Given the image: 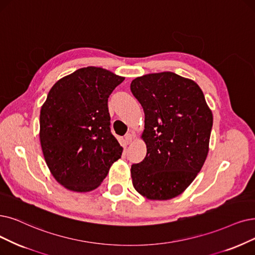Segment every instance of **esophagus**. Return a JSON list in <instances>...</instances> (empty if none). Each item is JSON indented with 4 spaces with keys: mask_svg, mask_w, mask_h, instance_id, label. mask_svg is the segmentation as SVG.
<instances>
[{
    "mask_svg": "<svg viewBox=\"0 0 255 255\" xmlns=\"http://www.w3.org/2000/svg\"><path fill=\"white\" fill-rule=\"evenodd\" d=\"M125 139H126V142L128 144H129L131 141H133V139H134V137H133V135H131L130 133H128V134H127L126 136H125Z\"/></svg>",
    "mask_w": 255,
    "mask_h": 255,
    "instance_id": "esophagus-1",
    "label": "esophagus"
}]
</instances>
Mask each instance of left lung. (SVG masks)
Masks as SVG:
<instances>
[{
    "label": "left lung",
    "mask_w": 255,
    "mask_h": 255,
    "mask_svg": "<svg viewBox=\"0 0 255 255\" xmlns=\"http://www.w3.org/2000/svg\"><path fill=\"white\" fill-rule=\"evenodd\" d=\"M144 111L146 156L133 164L135 189L151 200H169L184 191L208 154L212 113L200 87L172 72L147 74L130 84Z\"/></svg>",
    "instance_id": "obj_1"
}]
</instances>
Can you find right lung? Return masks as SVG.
<instances>
[{"label": "right lung", "instance_id": "1", "mask_svg": "<svg viewBox=\"0 0 255 255\" xmlns=\"http://www.w3.org/2000/svg\"><path fill=\"white\" fill-rule=\"evenodd\" d=\"M125 77L108 70H76L51 88L40 110L39 139L51 174L66 188L98 187L122 154L111 131L108 99Z\"/></svg>", "mask_w": 255, "mask_h": 255}]
</instances>
